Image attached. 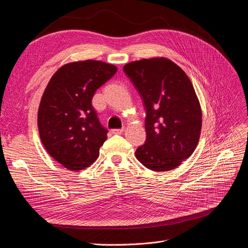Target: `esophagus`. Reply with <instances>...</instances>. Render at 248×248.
<instances>
[{
  "label": "esophagus",
  "mask_w": 248,
  "mask_h": 248,
  "mask_svg": "<svg viewBox=\"0 0 248 248\" xmlns=\"http://www.w3.org/2000/svg\"><path fill=\"white\" fill-rule=\"evenodd\" d=\"M124 132V128H121V129H113L112 133L113 134H122Z\"/></svg>",
  "instance_id": "obj_1"
}]
</instances>
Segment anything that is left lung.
I'll use <instances>...</instances> for the list:
<instances>
[{
	"mask_svg": "<svg viewBox=\"0 0 248 248\" xmlns=\"http://www.w3.org/2000/svg\"><path fill=\"white\" fill-rule=\"evenodd\" d=\"M145 108V143L135 156L147 169H175L197 146L202 108L193 85L182 69L166 58L142 59L123 67Z\"/></svg>",
	"mask_w": 248,
	"mask_h": 248,
	"instance_id": "left-lung-1",
	"label": "left lung"
}]
</instances>
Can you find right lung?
Returning a JSON list of instances; mask_svg holds the SVG:
<instances>
[{
    "instance_id": "right-lung-1",
    "label": "right lung",
    "mask_w": 248,
    "mask_h": 248,
    "mask_svg": "<svg viewBox=\"0 0 248 248\" xmlns=\"http://www.w3.org/2000/svg\"><path fill=\"white\" fill-rule=\"evenodd\" d=\"M117 72L102 61L68 63L52 76L37 113L41 140L54 160L71 171L90 167L100 155L108 130L98 121L94 93Z\"/></svg>"
}]
</instances>
